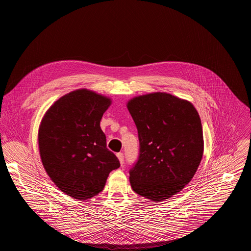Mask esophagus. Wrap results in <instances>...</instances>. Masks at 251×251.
Wrapping results in <instances>:
<instances>
[{"label":"esophagus","mask_w":251,"mask_h":251,"mask_svg":"<svg viewBox=\"0 0 251 251\" xmlns=\"http://www.w3.org/2000/svg\"><path fill=\"white\" fill-rule=\"evenodd\" d=\"M117 157H118V159H119V161H120L121 165L123 166V165H124V163H125V159H124V153H122V152H119V153H117Z\"/></svg>","instance_id":"obj_1"}]
</instances>
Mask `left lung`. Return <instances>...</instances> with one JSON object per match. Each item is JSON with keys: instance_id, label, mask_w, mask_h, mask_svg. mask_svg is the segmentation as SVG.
Listing matches in <instances>:
<instances>
[{"instance_id": "obj_1", "label": "left lung", "mask_w": 251, "mask_h": 251, "mask_svg": "<svg viewBox=\"0 0 251 251\" xmlns=\"http://www.w3.org/2000/svg\"><path fill=\"white\" fill-rule=\"evenodd\" d=\"M136 125L140 153L129 171L137 194L161 202L195 175L204 152L202 124L193 104L167 93L135 97L126 103Z\"/></svg>"}]
</instances>
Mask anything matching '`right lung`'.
<instances>
[{
  "label": "right lung",
  "mask_w": 251,
  "mask_h": 251,
  "mask_svg": "<svg viewBox=\"0 0 251 251\" xmlns=\"http://www.w3.org/2000/svg\"><path fill=\"white\" fill-rule=\"evenodd\" d=\"M110 98L88 89L63 96L45 112L38 127L42 165L55 185L74 199H91L104 188L109 173L120 167L106 148L100 120Z\"/></svg>",
  "instance_id": "1"
}]
</instances>
